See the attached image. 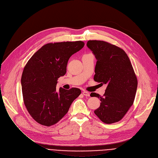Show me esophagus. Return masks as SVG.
Wrapping results in <instances>:
<instances>
[{"label": "esophagus", "mask_w": 158, "mask_h": 158, "mask_svg": "<svg viewBox=\"0 0 158 158\" xmlns=\"http://www.w3.org/2000/svg\"><path fill=\"white\" fill-rule=\"evenodd\" d=\"M82 94L87 97H89L90 95V94L88 92H86V91H83V92H82Z\"/></svg>", "instance_id": "esophagus-1"}]
</instances>
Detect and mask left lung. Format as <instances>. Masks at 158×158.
I'll use <instances>...</instances> for the list:
<instances>
[{"label": "left lung", "instance_id": "left-lung-1", "mask_svg": "<svg viewBox=\"0 0 158 158\" xmlns=\"http://www.w3.org/2000/svg\"><path fill=\"white\" fill-rule=\"evenodd\" d=\"M87 47L97 63L94 81L106 85L103 96L92 93L101 101L95 114L106 123L120 121L133 104L138 81L129 58L125 51L104 41L89 40Z\"/></svg>", "mask_w": 158, "mask_h": 158}]
</instances>
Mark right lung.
<instances>
[{
	"instance_id": "obj_1",
	"label": "right lung",
	"mask_w": 158,
	"mask_h": 158,
	"mask_svg": "<svg viewBox=\"0 0 158 158\" xmlns=\"http://www.w3.org/2000/svg\"><path fill=\"white\" fill-rule=\"evenodd\" d=\"M81 41L44 45L31 57L24 67L21 85L26 108L38 123L51 126L67 113L72 102L81 93L80 89H56L58 78L66 72L69 58L79 51Z\"/></svg>"
}]
</instances>
